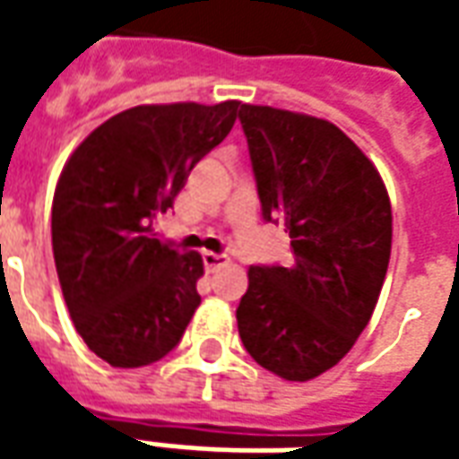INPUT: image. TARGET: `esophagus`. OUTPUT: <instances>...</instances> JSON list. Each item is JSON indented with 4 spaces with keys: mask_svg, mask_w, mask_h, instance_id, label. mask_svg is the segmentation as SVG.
I'll use <instances>...</instances> for the list:
<instances>
[{
    "mask_svg": "<svg viewBox=\"0 0 459 459\" xmlns=\"http://www.w3.org/2000/svg\"><path fill=\"white\" fill-rule=\"evenodd\" d=\"M230 260L226 255H219V253H204V268L209 270V273H216L223 265H229Z\"/></svg>",
    "mask_w": 459,
    "mask_h": 459,
    "instance_id": "obj_1",
    "label": "esophagus"
}]
</instances>
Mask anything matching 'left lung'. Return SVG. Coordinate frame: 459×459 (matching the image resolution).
I'll list each match as a JSON object with an SVG mask.
<instances>
[{"instance_id":"left-lung-1","label":"left lung","mask_w":459,"mask_h":459,"mask_svg":"<svg viewBox=\"0 0 459 459\" xmlns=\"http://www.w3.org/2000/svg\"><path fill=\"white\" fill-rule=\"evenodd\" d=\"M263 219L285 221L295 263L250 265L236 309L243 346L285 381L339 364L374 315L391 258V201L337 125L240 105Z\"/></svg>"}]
</instances>
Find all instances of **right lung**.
Here are the masks:
<instances>
[{"label": "right lung", "instance_id": "add662e5", "mask_svg": "<svg viewBox=\"0 0 459 459\" xmlns=\"http://www.w3.org/2000/svg\"><path fill=\"white\" fill-rule=\"evenodd\" d=\"M219 105H137L85 137L65 161L51 209L58 282L78 334L115 368L154 364L199 307V253L154 238L189 171L238 117Z\"/></svg>", "mask_w": 459, "mask_h": 459}]
</instances>
